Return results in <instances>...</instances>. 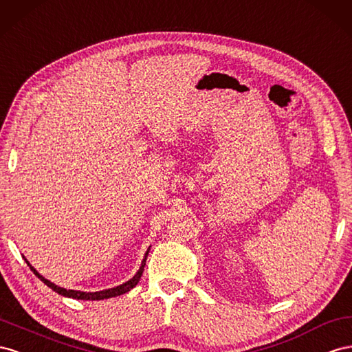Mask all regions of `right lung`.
<instances>
[{
    "mask_svg": "<svg viewBox=\"0 0 352 352\" xmlns=\"http://www.w3.org/2000/svg\"><path fill=\"white\" fill-rule=\"evenodd\" d=\"M148 250H150V246L148 249L146 250L144 254V258L142 261V265H140L138 271L134 274L133 278H129L128 282L119 285L116 287H110V289H104V290H100V292H81V290H72V289H65V287H60L57 285H54L53 282H50V280H47L45 277H43L41 274L38 273V271L31 265V263L23 256L25 263L28 264V267L31 268V271H34V274L41 280L43 283H45L50 289H53L54 292H57L58 295L62 296H66V298H72V299H82V300H102V299H109V298H115V296H119V295H124L126 292H129L133 287L137 286V283L140 282V278H142L143 276V271H144V265H146V259H147V255H148Z\"/></svg>",
    "mask_w": 352,
    "mask_h": 352,
    "instance_id": "right-lung-1",
    "label": "right lung"
}]
</instances>
